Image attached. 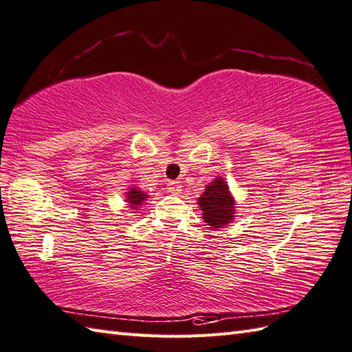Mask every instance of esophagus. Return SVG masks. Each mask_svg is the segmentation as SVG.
Segmentation results:
<instances>
[{
	"label": "esophagus",
	"mask_w": 352,
	"mask_h": 352,
	"mask_svg": "<svg viewBox=\"0 0 352 352\" xmlns=\"http://www.w3.org/2000/svg\"><path fill=\"white\" fill-rule=\"evenodd\" d=\"M168 190L170 193H174V195L182 193V184H179V182H169L168 183Z\"/></svg>",
	"instance_id": "1"
}]
</instances>
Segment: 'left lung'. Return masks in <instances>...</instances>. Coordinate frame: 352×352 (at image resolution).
<instances>
[{"label":"left lung","instance_id":"1","mask_svg":"<svg viewBox=\"0 0 352 352\" xmlns=\"http://www.w3.org/2000/svg\"><path fill=\"white\" fill-rule=\"evenodd\" d=\"M198 206L202 210L204 222L213 230L226 226L235 217V201L222 177H217L206 187L199 196Z\"/></svg>","mask_w":352,"mask_h":352}]
</instances>
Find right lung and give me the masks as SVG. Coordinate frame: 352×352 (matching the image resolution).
<instances>
[{"label":"right lung","instance_id":"1","mask_svg":"<svg viewBox=\"0 0 352 352\" xmlns=\"http://www.w3.org/2000/svg\"><path fill=\"white\" fill-rule=\"evenodd\" d=\"M126 195H127L126 196V201L129 202L130 208H133V210H136L146 198H148L145 192H142L141 189H138V187H135V186L130 187L129 192Z\"/></svg>","mask_w":352,"mask_h":352}]
</instances>
